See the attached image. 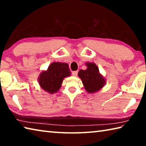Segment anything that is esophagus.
Returning a JSON list of instances; mask_svg holds the SVG:
<instances>
[{"instance_id":"obj_1","label":"esophagus","mask_w":146,"mask_h":146,"mask_svg":"<svg viewBox=\"0 0 146 146\" xmlns=\"http://www.w3.org/2000/svg\"><path fill=\"white\" fill-rule=\"evenodd\" d=\"M77 74H78V71H73V72H72V75L73 76H75L77 75Z\"/></svg>"}]
</instances>
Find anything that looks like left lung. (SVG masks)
I'll return each mask as SVG.
<instances>
[{"mask_svg":"<svg viewBox=\"0 0 146 146\" xmlns=\"http://www.w3.org/2000/svg\"><path fill=\"white\" fill-rule=\"evenodd\" d=\"M87 69L80 70L78 76L82 80L86 91L89 93H95L106 85V78L99 72L98 66L94 62H86Z\"/></svg>","mask_w":146,"mask_h":146,"instance_id":"obj_1","label":"left lung"}]
</instances>
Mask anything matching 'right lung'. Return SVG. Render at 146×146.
<instances>
[{
    "mask_svg": "<svg viewBox=\"0 0 146 146\" xmlns=\"http://www.w3.org/2000/svg\"><path fill=\"white\" fill-rule=\"evenodd\" d=\"M71 71L67 63L53 62L47 70L40 72L38 82L42 89L49 94L56 93L59 91L64 78L71 75Z\"/></svg>",
    "mask_w": 146,
    "mask_h": 146,
    "instance_id": "1",
    "label": "right lung"
}]
</instances>
